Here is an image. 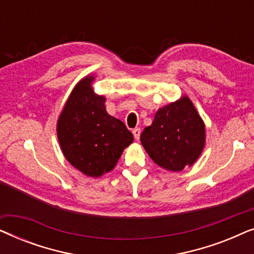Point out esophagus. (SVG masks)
Listing matches in <instances>:
<instances>
[{
  "label": "esophagus",
  "mask_w": 254,
  "mask_h": 254,
  "mask_svg": "<svg viewBox=\"0 0 254 254\" xmlns=\"http://www.w3.org/2000/svg\"><path fill=\"white\" fill-rule=\"evenodd\" d=\"M133 134H134V137H135V140H138V138H140V134H141V129L140 128H134L133 129Z\"/></svg>",
  "instance_id": "esophagus-1"
}]
</instances>
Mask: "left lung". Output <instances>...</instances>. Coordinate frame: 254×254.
I'll return each mask as SVG.
<instances>
[{"instance_id": "1", "label": "left lung", "mask_w": 254, "mask_h": 254, "mask_svg": "<svg viewBox=\"0 0 254 254\" xmlns=\"http://www.w3.org/2000/svg\"><path fill=\"white\" fill-rule=\"evenodd\" d=\"M140 138L156 164L178 172L199 158L206 142V128L193 103L184 96L159 109Z\"/></svg>"}]
</instances>
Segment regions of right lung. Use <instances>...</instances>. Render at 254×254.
I'll return each instance as SVG.
<instances>
[{"instance_id":"add662e5","label":"right lung","mask_w":254,"mask_h":254,"mask_svg":"<svg viewBox=\"0 0 254 254\" xmlns=\"http://www.w3.org/2000/svg\"><path fill=\"white\" fill-rule=\"evenodd\" d=\"M93 79L86 76L76 84L59 117L57 131L67 161L97 178L114 169L134 137L123 121L106 112V98L93 91Z\"/></svg>"}]
</instances>
